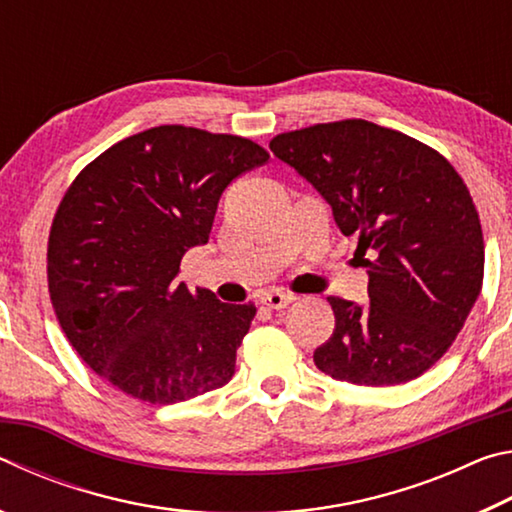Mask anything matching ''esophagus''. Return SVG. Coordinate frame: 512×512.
Segmentation results:
<instances>
[{
  "instance_id": "34e87169",
  "label": "esophagus",
  "mask_w": 512,
  "mask_h": 512,
  "mask_svg": "<svg viewBox=\"0 0 512 512\" xmlns=\"http://www.w3.org/2000/svg\"><path fill=\"white\" fill-rule=\"evenodd\" d=\"M293 300H296V296H293V293L280 291V289L268 291V293H264V298H262L264 305L271 307V309H284L287 305H291Z\"/></svg>"
}]
</instances>
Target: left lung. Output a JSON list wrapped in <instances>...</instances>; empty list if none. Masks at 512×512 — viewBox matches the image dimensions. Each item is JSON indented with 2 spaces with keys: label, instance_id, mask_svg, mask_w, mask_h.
Here are the masks:
<instances>
[{
  "label": "left lung",
  "instance_id": "obj_1",
  "mask_svg": "<svg viewBox=\"0 0 512 512\" xmlns=\"http://www.w3.org/2000/svg\"><path fill=\"white\" fill-rule=\"evenodd\" d=\"M271 151L307 178L357 237L366 307L329 296L336 325L318 370L357 386L420 377L449 350L483 284V232L463 178L443 155L366 119L282 133Z\"/></svg>",
  "mask_w": 512,
  "mask_h": 512
}]
</instances>
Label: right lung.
Segmentation results:
<instances>
[{
	"mask_svg": "<svg viewBox=\"0 0 512 512\" xmlns=\"http://www.w3.org/2000/svg\"><path fill=\"white\" fill-rule=\"evenodd\" d=\"M268 162L262 146L192 126H155L92 160L49 232L56 318L79 357L149 404L228 384L255 305L178 282L180 259L210 239L232 180Z\"/></svg>",
	"mask_w": 512,
	"mask_h": 512,
	"instance_id": "right-lung-1",
	"label": "right lung"
}]
</instances>
